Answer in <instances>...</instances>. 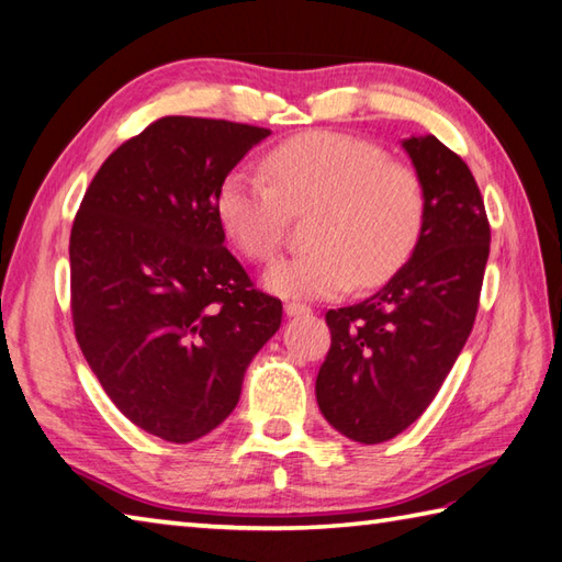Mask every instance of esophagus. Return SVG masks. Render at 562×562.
<instances>
[{
    "instance_id": "esophagus-1",
    "label": "esophagus",
    "mask_w": 562,
    "mask_h": 562,
    "mask_svg": "<svg viewBox=\"0 0 562 562\" xmlns=\"http://www.w3.org/2000/svg\"><path fill=\"white\" fill-rule=\"evenodd\" d=\"M283 311H285V315L297 317V315H307V313H313V307H311V305H305V303H295V301H291V303H285V305H283Z\"/></svg>"
}]
</instances>
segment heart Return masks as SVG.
Returning <instances> with one entry per match:
<instances>
[{
  "label": "heart",
  "instance_id": "1",
  "mask_svg": "<svg viewBox=\"0 0 562 562\" xmlns=\"http://www.w3.org/2000/svg\"><path fill=\"white\" fill-rule=\"evenodd\" d=\"M265 177L235 169L217 189L225 237L259 265L279 255L291 215H305L313 249L283 257L265 285L283 297H323L381 285L403 269L425 233V177L383 147L347 133L313 131L265 155Z\"/></svg>",
  "mask_w": 562,
  "mask_h": 562
}]
</instances>
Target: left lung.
Masks as SVG:
<instances>
[{"mask_svg": "<svg viewBox=\"0 0 562 562\" xmlns=\"http://www.w3.org/2000/svg\"><path fill=\"white\" fill-rule=\"evenodd\" d=\"M425 177L429 213L415 255L375 295L327 311L331 335L315 395L347 439L381 443L407 429L431 400L471 335L490 223L471 169L439 137H407Z\"/></svg>", "mask_w": 562, "mask_h": 562, "instance_id": "8db88e82", "label": "left lung"}]
</instances>
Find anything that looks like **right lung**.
<instances>
[{"label":"right lung","instance_id":"obj_1","mask_svg":"<svg viewBox=\"0 0 562 562\" xmlns=\"http://www.w3.org/2000/svg\"><path fill=\"white\" fill-rule=\"evenodd\" d=\"M271 131L165 116L101 165L70 233L77 345L135 427L189 443L235 409L281 301L255 289L217 223L223 179Z\"/></svg>","mask_w":562,"mask_h":562}]
</instances>
